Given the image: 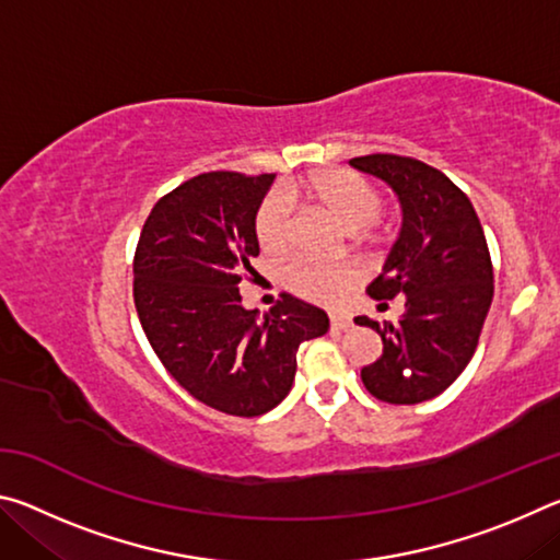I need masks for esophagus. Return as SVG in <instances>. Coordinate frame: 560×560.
<instances>
[{"mask_svg": "<svg viewBox=\"0 0 560 560\" xmlns=\"http://www.w3.org/2000/svg\"><path fill=\"white\" fill-rule=\"evenodd\" d=\"M348 328H353V320H350V316H343V314L330 316V330H348Z\"/></svg>", "mask_w": 560, "mask_h": 560, "instance_id": "esophagus-1", "label": "esophagus"}]
</instances>
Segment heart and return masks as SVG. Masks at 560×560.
<instances>
[{
    "instance_id": "obj_1",
    "label": "heart",
    "mask_w": 560,
    "mask_h": 560,
    "mask_svg": "<svg viewBox=\"0 0 560 560\" xmlns=\"http://www.w3.org/2000/svg\"><path fill=\"white\" fill-rule=\"evenodd\" d=\"M301 192L350 232L371 226L381 214V195L377 189L350 170L330 167L311 175L301 185ZM293 200L287 192H273L261 202L257 212V240L264 252L281 254L293 240ZM281 279L296 296L314 303H336L346 296L355 283L353 269L343 264H320L311 259H293L281 271Z\"/></svg>"
}]
</instances>
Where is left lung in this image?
I'll return each mask as SVG.
<instances>
[{"label":"left lung","mask_w":560,"mask_h":560,"mask_svg":"<svg viewBox=\"0 0 560 560\" xmlns=\"http://www.w3.org/2000/svg\"><path fill=\"white\" fill-rule=\"evenodd\" d=\"M350 165L390 185L402 210L400 236L368 293L381 303L400 293L405 314L385 326L355 318L383 338V355L360 377L383 402L432 400L467 368L494 296L485 230L469 197L420 160L377 153Z\"/></svg>","instance_id":"8db88e82"}]
</instances>
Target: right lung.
<instances>
[{
    "mask_svg": "<svg viewBox=\"0 0 560 560\" xmlns=\"http://www.w3.org/2000/svg\"><path fill=\"white\" fill-rule=\"evenodd\" d=\"M273 175L205 173L158 200L132 261V299L160 363L214 410L257 417L289 395L303 340L328 316L283 293L269 314L242 306L259 257L254 222Z\"/></svg>",
    "mask_w": 560,
    "mask_h": 560,
    "instance_id": "add662e5",
    "label": "right lung"
}]
</instances>
